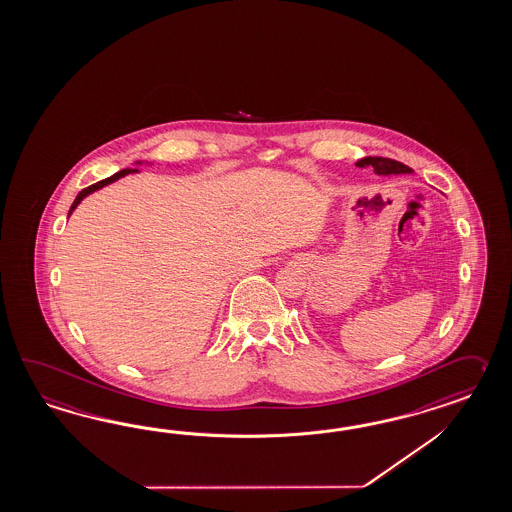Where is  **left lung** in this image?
Segmentation results:
<instances>
[{
  "label": "left lung",
  "mask_w": 512,
  "mask_h": 512,
  "mask_svg": "<svg viewBox=\"0 0 512 512\" xmlns=\"http://www.w3.org/2000/svg\"><path fill=\"white\" fill-rule=\"evenodd\" d=\"M357 166H359V168L372 166L375 174L379 175L412 174V170L409 166L398 163V161H394V159H387V157H364L361 161H357Z\"/></svg>",
  "instance_id": "8db88e82"
}]
</instances>
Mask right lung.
<instances>
[{"label":"right lung","instance_id":"obj_1","mask_svg":"<svg viewBox=\"0 0 512 512\" xmlns=\"http://www.w3.org/2000/svg\"><path fill=\"white\" fill-rule=\"evenodd\" d=\"M133 172H137V170H133V168H125V170H120V172H116V174L111 175V177H107V179H103V181H98V183H94V185H90V187L83 188L79 194H77V198H75L74 203H72V207H70V212L68 214H72L75 207L83 201V198H87L88 194H92L94 190H98V188L105 187V185H109V183H114L116 179H120V177H124L127 174H133Z\"/></svg>","mask_w":512,"mask_h":512}]
</instances>
